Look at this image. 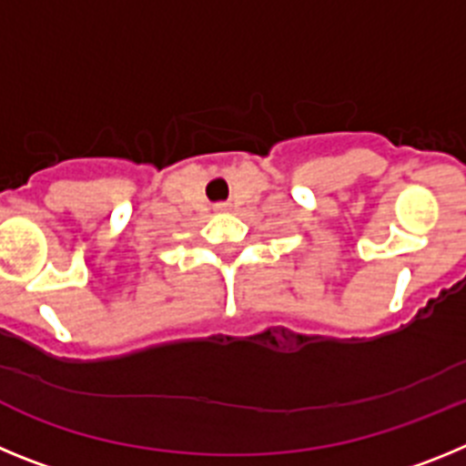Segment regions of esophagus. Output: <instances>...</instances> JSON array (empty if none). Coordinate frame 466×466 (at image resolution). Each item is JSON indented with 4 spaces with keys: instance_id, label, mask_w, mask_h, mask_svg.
<instances>
[{
    "instance_id": "obj_1",
    "label": "esophagus",
    "mask_w": 466,
    "mask_h": 466,
    "mask_svg": "<svg viewBox=\"0 0 466 466\" xmlns=\"http://www.w3.org/2000/svg\"><path fill=\"white\" fill-rule=\"evenodd\" d=\"M219 212H228V208H226V205H219Z\"/></svg>"
}]
</instances>
